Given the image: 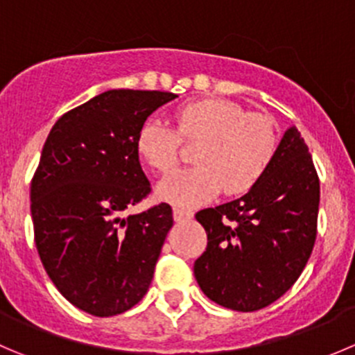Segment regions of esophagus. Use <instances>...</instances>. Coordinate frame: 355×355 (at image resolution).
<instances>
[{
	"mask_svg": "<svg viewBox=\"0 0 355 355\" xmlns=\"http://www.w3.org/2000/svg\"><path fill=\"white\" fill-rule=\"evenodd\" d=\"M173 218L175 222H184V220L192 218V211L184 208H173Z\"/></svg>",
	"mask_w": 355,
	"mask_h": 355,
	"instance_id": "1",
	"label": "esophagus"
}]
</instances>
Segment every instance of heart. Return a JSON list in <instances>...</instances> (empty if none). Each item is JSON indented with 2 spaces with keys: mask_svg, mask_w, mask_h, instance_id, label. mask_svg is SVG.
<instances>
[{
  "mask_svg": "<svg viewBox=\"0 0 355 355\" xmlns=\"http://www.w3.org/2000/svg\"><path fill=\"white\" fill-rule=\"evenodd\" d=\"M177 130L159 119L144 123L137 139L140 157L153 170L170 173L180 159L182 139L201 142L194 153L198 166L171 173L157 185V196L177 206H199L223 189L244 194L269 170L277 150L272 118L248 112L239 104L205 98L182 105Z\"/></svg>",
  "mask_w": 355,
  "mask_h": 355,
  "instance_id": "1",
  "label": "heart"
}]
</instances>
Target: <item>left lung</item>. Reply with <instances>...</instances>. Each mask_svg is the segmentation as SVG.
Segmentation results:
<instances>
[{
    "label": "left lung",
    "mask_w": 355,
    "mask_h": 355,
    "mask_svg": "<svg viewBox=\"0 0 355 355\" xmlns=\"http://www.w3.org/2000/svg\"><path fill=\"white\" fill-rule=\"evenodd\" d=\"M319 177L309 147L288 128L263 177L239 199L196 213L206 251L194 261L202 293L237 312L263 309L300 277L315 243Z\"/></svg>",
    "instance_id": "8db88e82"
}]
</instances>
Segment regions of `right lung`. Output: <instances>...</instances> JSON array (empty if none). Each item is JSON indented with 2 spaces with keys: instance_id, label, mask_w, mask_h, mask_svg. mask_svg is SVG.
<instances>
[{
  "instance_id": "add662e5",
  "label": "right lung",
  "mask_w": 355,
  "mask_h": 355,
  "mask_svg": "<svg viewBox=\"0 0 355 355\" xmlns=\"http://www.w3.org/2000/svg\"><path fill=\"white\" fill-rule=\"evenodd\" d=\"M170 92L109 90L65 112L31 182L34 241L62 297L97 318L147 293L173 211L166 202L123 218L149 196L137 139Z\"/></svg>"
}]
</instances>
